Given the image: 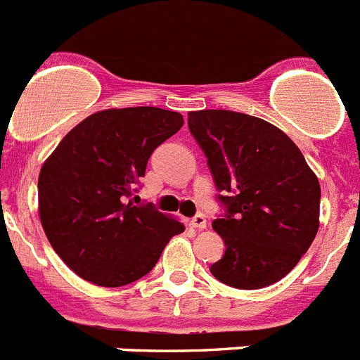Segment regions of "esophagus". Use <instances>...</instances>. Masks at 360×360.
<instances>
[{
    "label": "esophagus",
    "instance_id": "obj_1",
    "mask_svg": "<svg viewBox=\"0 0 360 360\" xmlns=\"http://www.w3.org/2000/svg\"><path fill=\"white\" fill-rule=\"evenodd\" d=\"M191 226L195 227V229H199V231L206 229V226H207L206 217H204V214H195V217L191 218Z\"/></svg>",
    "mask_w": 360,
    "mask_h": 360
}]
</instances>
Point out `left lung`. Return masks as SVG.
<instances>
[{
    "label": "left lung",
    "instance_id": "left-lung-1",
    "mask_svg": "<svg viewBox=\"0 0 360 360\" xmlns=\"http://www.w3.org/2000/svg\"><path fill=\"white\" fill-rule=\"evenodd\" d=\"M224 213L213 229L226 254L214 278L259 290L286 277L318 233L321 190L304 154L278 127L229 110L188 113Z\"/></svg>",
    "mask_w": 360,
    "mask_h": 360
}]
</instances>
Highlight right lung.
<instances>
[{
    "instance_id": "right-lung-1",
    "label": "right lung",
    "mask_w": 360,
    "mask_h": 360,
    "mask_svg": "<svg viewBox=\"0 0 360 360\" xmlns=\"http://www.w3.org/2000/svg\"><path fill=\"white\" fill-rule=\"evenodd\" d=\"M183 126L154 106L104 110L63 136L39 176L44 233L60 259L97 286L119 288L149 274L181 221L150 202L134 206L147 161Z\"/></svg>"
}]
</instances>
